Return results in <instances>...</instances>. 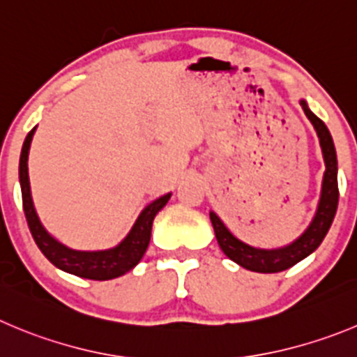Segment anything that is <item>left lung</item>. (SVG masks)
<instances>
[{"label":"left lung","mask_w":357,"mask_h":357,"mask_svg":"<svg viewBox=\"0 0 357 357\" xmlns=\"http://www.w3.org/2000/svg\"><path fill=\"white\" fill-rule=\"evenodd\" d=\"M299 105L305 111L306 118L314 125L315 132H317L319 144L322 149V158H324L326 171L322 176V188H321V199H319L317 211H315L314 218L310 222L308 227L305 229L298 239H294L289 245L282 246V248H255L241 239L236 238L225 224L220 220V216L215 211H209V218H211L213 229H215L216 241H218L220 248L227 255L231 261L239 264L241 268L250 269L255 273H278L285 271V269L292 268L308 257L310 254H314L322 239L328 234L329 227L335 218L336 208H338V160H336V149L333 144V137L329 133L328 126L324 125L322 119H319L314 112L308 109L306 100H299Z\"/></svg>","instance_id":"1"}]
</instances>
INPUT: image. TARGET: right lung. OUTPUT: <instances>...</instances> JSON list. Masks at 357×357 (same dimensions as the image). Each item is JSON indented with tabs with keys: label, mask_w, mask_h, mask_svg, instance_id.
Listing matches in <instances>:
<instances>
[{
	"label": "right lung",
	"mask_w": 357,
	"mask_h": 357,
	"mask_svg": "<svg viewBox=\"0 0 357 357\" xmlns=\"http://www.w3.org/2000/svg\"><path fill=\"white\" fill-rule=\"evenodd\" d=\"M35 128L28 133L24 144H22L21 160H19V183H21L22 192V208H24L26 220H28L29 231H31L33 239L45 257L59 268L61 271L70 273V275L81 276V278L89 280H112L125 275L130 269L141 262L142 255L148 250L149 239H151V225L156 213L167 204L171 194H165L156 201L149 202L141 215L137 216L135 224L132 225L128 234L121 239L116 246L107 250H73L70 246L63 245L61 241L49 234L47 229L43 227L36 215L35 204L31 199V188H29V176H28V155L29 146H31Z\"/></svg>",
	"instance_id": "right-lung-1"
}]
</instances>
